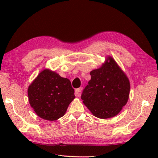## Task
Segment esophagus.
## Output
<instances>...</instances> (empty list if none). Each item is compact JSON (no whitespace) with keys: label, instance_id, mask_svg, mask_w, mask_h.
I'll list each match as a JSON object with an SVG mask.
<instances>
[{"label":"esophagus","instance_id":"obj_1","mask_svg":"<svg viewBox=\"0 0 158 158\" xmlns=\"http://www.w3.org/2000/svg\"><path fill=\"white\" fill-rule=\"evenodd\" d=\"M83 89V88L82 87H80L79 88H77L75 89V96L77 97H79L80 96H81V92L82 91Z\"/></svg>","mask_w":158,"mask_h":158}]
</instances>
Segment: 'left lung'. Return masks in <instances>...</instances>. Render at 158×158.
<instances>
[{
  "mask_svg": "<svg viewBox=\"0 0 158 158\" xmlns=\"http://www.w3.org/2000/svg\"><path fill=\"white\" fill-rule=\"evenodd\" d=\"M91 79L81 98L94 115L107 119L117 115L129 98V79L111 57L90 72Z\"/></svg>",
  "mask_w": 158,
  "mask_h": 158,
  "instance_id": "obj_1",
  "label": "left lung"
}]
</instances>
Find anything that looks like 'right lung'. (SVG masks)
Returning a JSON list of instances; mask_svg holds the SVG:
<instances>
[{"mask_svg":"<svg viewBox=\"0 0 158 158\" xmlns=\"http://www.w3.org/2000/svg\"><path fill=\"white\" fill-rule=\"evenodd\" d=\"M71 83L58 73L44 69L29 85L30 105L43 119L54 121L62 117L75 98Z\"/></svg>","mask_w":158,"mask_h":158,"instance_id":"add662e5","label":"right lung"}]
</instances>
